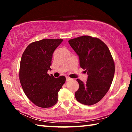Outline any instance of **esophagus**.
<instances>
[{"label": "esophagus", "instance_id": "obj_1", "mask_svg": "<svg viewBox=\"0 0 132 132\" xmlns=\"http://www.w3.org/2000/svg\"><path fill=\"white\" fill-rule=\"evenodd\" d=\"M71 80V79H70V78H69V77H66V81H70V80Z\"/></svg>", "mask_w": 132, "mask_h": 132}]
</instances>
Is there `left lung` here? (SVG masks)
Instances as JSON below:
<instances>
[{
    "mask_svg": "<svg viewBox=\"0 0 132 132\" xmlns=\"http://www.w3.org/2000/svg\"><path fill=\"white\" fill-rule=\"evenodd\" d=\"M69 43L88 75L85 83L77 79L79 88L75 97L86 105L97 103L108 92L114 76L115 64L109 48L101 40L90 36L70 39Z\"/></svg>",
    "mask_w": 132,
    "mask_h": 132,
    "instance_id": "obj_1",
    "label": "left lung"
}]
</instances>
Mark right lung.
I'll use <instances>...</instances> for the list:
<instances>
[{"label":"right lung","mask_w":132,"mask_h":132,"mask_svg":"<svg viewBox=\"0 0 132 132\" xmlns=\"http://www.w3.org/2000/svg\"><path fill=\"white\" fill-rule=\"evenodd\" d=\"M61 39H44L30 44L21 56L19 79L27 97L35 105L50 108L57 101V94L66 81L47 72L51 69L53 53Z\"/></svg>","instance_id":"add662e5"}]
</instances>
